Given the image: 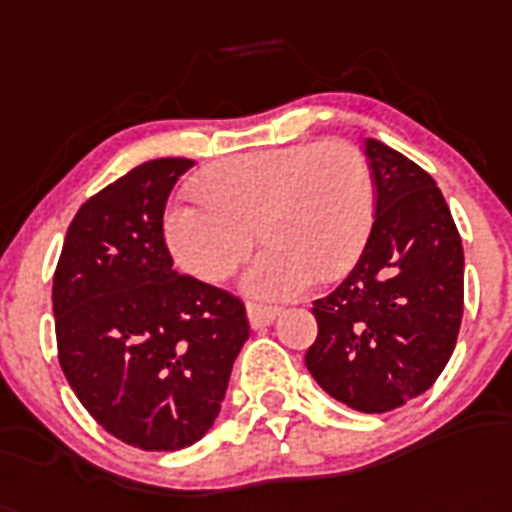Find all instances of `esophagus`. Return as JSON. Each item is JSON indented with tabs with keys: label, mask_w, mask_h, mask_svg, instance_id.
Here are the masks:
<instances>
[{
	"label": "esophagus",
	"mask_w": 512,
	"mask_h": 512,
	"mask_svg": "<svg viewBox=\"0 0 512 512\" xmlns=\"http://www.w3.org/2000/svg\"><path fill=\"white\" fill-rule=\"evenodd\" d=\"M247 317H249V325H252L255 330L268 328L270 322L278 317V307H268V304L249 302L247 304Z\"/></svg>",
	"instance_id": "esophagus-1"
}]
</instances>
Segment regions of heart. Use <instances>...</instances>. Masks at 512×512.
Instances as JSON below:
<instances>
[{
	"instance_id": "obj_1",
	"label": "heart",
	"mask_w": 512,
	"mask_h": 512,
	"mask_svg": "<svg viewBox=\"0 0 512 512\" xmlns=\"http://www.w3.org/2000/svg\"><path fill=\"white\" fill-rule=\"evenodd\" d=\"M200 200L174 203L166 242L190 276L229 278L257 242L247 273L260 296H291L315 278H338L362 255L375 218V182L346 140L283 145L223 158L195 179Z\"/></svg>"
}]
</instances>
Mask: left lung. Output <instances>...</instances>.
<instances>
[{
  "label": "left lung",
  "instance_id": "8db88e82",
  "mask_svg": "<svg viewBox=\"0 0 512 512\" xmlns=\"http://www.w3.org/2000/svg\"><path fill=\"white\" fill-rule=\"evenodd\" d=\"M375 223L354 270L312 304L309 375L336 401L385 414L432 388L463 317V244L435 179L367 137Z\"/></svg>",
  "mask_w": 512,
  "mask_h": 512
}]
</instances>
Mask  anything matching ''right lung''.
I'll use <instances>...</instances> for the list:
<instances>
[{
    "label": "right lung",
    "mask_w": 512,
    "mask_h": 512,
    "mask_svg": "<svg viewBox=\"0 0 512 512\" xmlns=\"http://www.w3.org/2000/svg\"><path fill=\"white\" fill-rule=\"evenodd\" d=\"M195 161L140 163L85 200L54 273L62 372L109 435L182 450L213 427L249 338L239 296L174 270L163 210Z\"/></svg>",
    "instance_id": "1"
}]
</instances>
